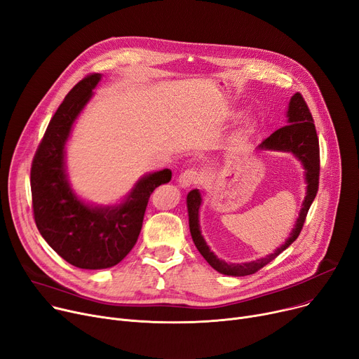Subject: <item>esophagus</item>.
Segmentation results:
<instances>
[{
  "instance_id": "obj_1",
  "label": "esophagus",
  "mask_w": 359,
  "mask_h": 359,
  "mask_svg": "<svg viewBox=\"0 0 359 359\" xmlns=\"http://www.w3.org/2000/svg\"><path fill=\"white\" fill-rule=\"evenodd\" d=\"M201 178H203L201 172L198 170H193V168H191V170H185L184 172H181V175L178 177V184L181 187L187 188V187L200 184Z\"/></svg>"
}]
</instances>
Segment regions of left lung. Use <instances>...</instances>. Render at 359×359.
<instances>
[{"instance_id": "obj_1", "label": "left lung", "mask_w": 359, "mask_h": 359, "mask_svg": "<svg viewBox=\"0 0 359 359\" xmlns=\"http://www.w3.org/2000/svg\"><path fill=\"white\" fill-rule=\"evenodd\" d=\"M259 147H262V149L265 147V149H271V151L291 152L303 162L304 170H306V181L309 184L307 196L303 201V207L300 210V216L297 219L296 227L292 229L291 236L285 241V243L281 248H278L273 254L265 258H261L258 261H252L246 264H227L219 259L205 245L201 236L200 226H198V208L201 205V197H200L198 189L189 191V194L187 196V205H188V217H189V231H191L194 245L197 246L198 252L204 257V259L216 271L224 273V276H233V277L250 276V273H255L257 271L264 268L266 264L276 259L283 250H285L294 241L299 238L300 231L304 226L309 208L319 189V175H320L319 137H318V133H316L313 116L309 110V105L300 93L294 94L290 100L288 124L273 132L271 136H268L259 144Z\"/></svg>"}]
</instances>
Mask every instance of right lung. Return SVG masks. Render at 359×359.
I'll return each instance as SVG.
<instances>
[{
    "instance_id": "right-lung-1",
    "label": "right lung",
    "mask_w": 359,
    "mask_h": 359,
    "mask_svg": "<svg viewBox=\"0 0 359 359\" xmlns=\"http://www.w3.org/2000/svg\"><path fill=\"white\" fill-rule=\"evenodd\" d=\"M100 79V74H90L68 93L49 121L30 170L33 217L40 235L59 257L82 269L110 268L129 254L151 194L172 177L170 170L144 177L117 207L94 208L75 197L63 168V149Z\"/></svg>"
}]
</instances>
